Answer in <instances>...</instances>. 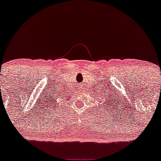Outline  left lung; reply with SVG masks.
I'll use <instances>...</instances> for the list:
<instances>
[{
  "mask_svg": "<svg viewBox=\"0 0 161 161\" xmlns=\"http://www.w3.org/2000/svg\"><path fill=\"white\" fill-rule=\"evenodd\" d=\"M105 100H106V99H105Z\"/></svg>",
  "mask_w": 161,
  "mask_h": 161,
  "instance_id": "obj_1",
  "label": "left lung"
}]
</instances>
